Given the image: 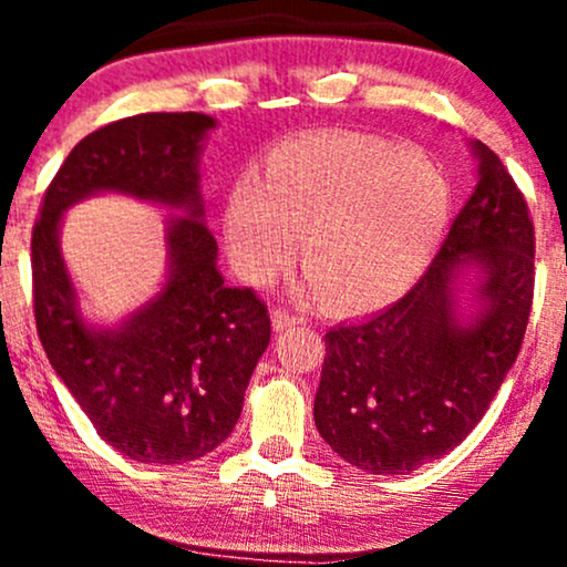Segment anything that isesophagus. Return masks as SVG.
Wrapping results in <instances>:
<instances>
[{"mask_svg":"<svg viewBox=\"0 0 567 567\" xmlns=\"http://www.w3.org/2000/svg\"><path fill=\"white\" fill-rule=\"evenodd\" d=\"M298 322H303L301 317L288 315V311H282V309H277L275 315H271V324H275V330H290V328H296Z\"/></svg>","mask_w":567,"mask_h":567,"instance_id":"esophagus-1","label":"esophagus"}]
</instances>
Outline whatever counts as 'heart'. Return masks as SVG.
<instances>
[{
	"instance_id": "b5f03b06",
	"label": "heart",
	"mask_w": 567,
	"mask_h": 567,
	"mask_svg": "<svg viewBox=\"0 0 567 567\" xmlns=\"http://www.w3.org/2000/svg\"><path fill=\"white\" fill-rule=\"evenodd\" d=\"M453 213L447 181L413 148L338 133L277 143L264 181L243 175L226 202V245L250 282H271L303 237L309 288L347 311L396 301L424 275Z\"/></svg>"
}]
</instances>
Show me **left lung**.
Here are the masks:
<instances>
[{
  "label": "left lung",
  "mask_w": 567,
  "mask_h": 567,
  "mask_svg": "<svg viewBox=\"0 0 567 567\" xmlns=\"http://www.w3.org/2000/svg\"><path fill=\"white\" fill-rule=\"evenodd\" d=\"M477 186L426 275L400 301L324 336L315 396L322 440L357 470L410 474L480 424L517 360L533 303V220L523 192L474 141ZM466 268L481 282L460 311Z\"/></svg>",
  "instance_id": "1"
}]
</instances>
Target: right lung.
<instances>
[{
	"label": "right lung",
	"instance_id": "1",
	"mask_svg": "<svg viewBox=\"0 0 567 567\" xmlns=\"http://www.w3.org/2000/svg\"><path fill=\"white\" fill-rule=\"evenodd\" d=\"M216 120L138 114L71 148L48 186L34 234V320L48 360L95 432L141 464H186L231 434L245 389L269 347L266 303L226 288L205 226L199 154ZM101 190L184 209L168 219V279L116 329L83 322L60 252L62 213Z\"/></svg>",
	"mask_w": 567,
	"mask_h": 567
}]
</instances>
